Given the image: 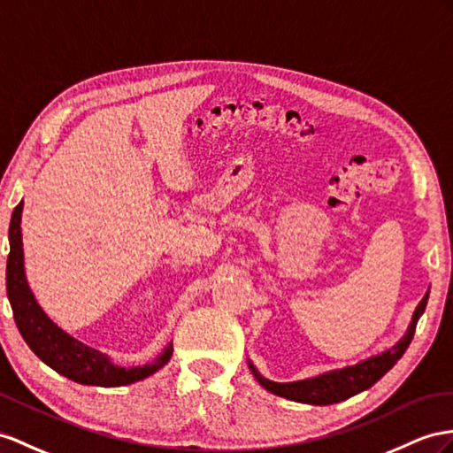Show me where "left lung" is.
I'll use <instances>...</instances> for the list:
<instances>
[{"label":"left lung","mask_w":453,"mask_h":453,"mask_svg":"<svg viewBox=\"0 0 453 453\" xmlns=\"http://www.w3.org/2000/svg\"><path fill=\"white\" fill-rule=\"evenodd\" d=\"M426 300H428V293L423 296L419 306L415 308L408 333H405L396 344L388 348L387 352L367 357L356 365L334 369V371H329V373L318 375L314 379H304V380H295V382H273V380L264 379L250 362H249V367L252 369V373L258 379L260 385L265 390L277 394V396H283L295 402L314 403V405H329V403L342 402L346 398L354 396V394H359L367 390L369 387H373L388 369L394 367V364H396L403 356V352L408 350V346L415 334L417 321H419V318L423 316V311L426 308Z\"/></svg>","instance_id":"1"}]
</instances>
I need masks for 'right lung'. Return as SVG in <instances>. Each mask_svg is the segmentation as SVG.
<instances>
[{"mask_svg": "<svg viewBox=\"0 0 453 453\" xmlns=\"http://www.w3.org/2000/svg\"><path fill=\"white\" fill-rule=\"evenodd\" d=\"M20 216L22 201L15 206L9 224V257L5 270L7 298L13 308V318L17 327L27 341L30 350L36 354L43 364H48L57 373L68 377L80 385L94 387H122L132 385L135 380L147 379L155 371L165 367L173 352L168 344L153 364L137 367H119L111 364V359L96 348L76 341L71 334L59 329L45 316V311L34 298L27 275H25V254H22L20 235Z\"/></svg>", "mask_w": 453, "mask_h": 453, "instance_id": "add662e5", "label": "right lung"}]
</instances>
